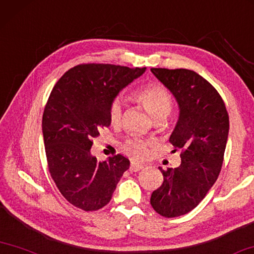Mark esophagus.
Returning a JSON list of instances; mask_svg holds the SVG:
<instances>
[{
	"mask_svg": "<svg viewBox=\"0 0 254 254\" xmlns=\"http://www.w3.org/2000/svg\"><path fill=\"white\" fill-rule=\"evenodd\" d=\"M143 167H144V165L140 164V163H131L130 172H138L140 170H142Z\"/></svg>",
	"mask_w": 254,
	"mask_h": 254,
	"instance_id": "esophagus-1",
	"label": "esophagus"
}]
</instances>
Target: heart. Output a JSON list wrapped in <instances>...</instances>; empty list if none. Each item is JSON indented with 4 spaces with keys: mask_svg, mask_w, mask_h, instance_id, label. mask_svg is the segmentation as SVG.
<instances>
[{
    "mask_svg": "<svg viewBox=\"0 0 254 254\" xmlns=\"http://www.w3.org/2000/svg\"><path fill=\"white\" fill-rule=\"evenodd\" d=\"M135 99L143 105L152 119L166 118L172 110V98L168 91L160 83L150 82L134 92ZM122 116V104L116 100L112 104L110 119L112 123H118ZM149 142L140 139L127 140L124 144L126 150L135 158H142L147 155Z\"/></svg>",
    "mask_w": 254,
    "mask_h": 254,
    "instance_id": "1",
    "label": "heart"
}]
</instances>
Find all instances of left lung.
<instances>
[{"instance_id":"1","label":"left lung","mask_w":254,"mask_h":254,"mask_svg":"<svg viewBox=\"0 0 254 254\" xmlns=\"http://www.w3.org/2000/svg\"><path fill=\"white\" fill-rule=\"evenodd\" d=\"M174 96L180 114L170 142L181 149V165L163 173L164 182L152 192L150 204L160 216L188 214L202 200L218 178L229 131L223 99L194 71L151 69Z\"/></svg>"}]
</instances>
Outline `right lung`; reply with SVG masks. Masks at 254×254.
Listing matches in <instances>:
<instances>
[{"instance_id": "right-lung-1", "label": "right lung", "mask_w": 254, "mask_h": 254, "mask_svg": "<svg viewBox=\"0 0 254 254\" xmlns=\"http://www.w3.org/2000/svg\"><path fill=\"white\" fill-rule=\"evenodd\" d=\"M146 67L81 64L63 74L43 114L48 170L71 204L94 211L110 202L130 160L122 155L99 162L91 155L92 139L111 126L110 110L120 91Z\"/></svg>"}]
</instances>
